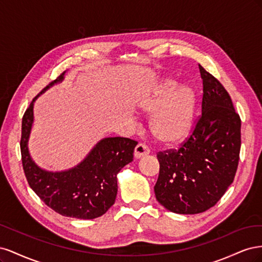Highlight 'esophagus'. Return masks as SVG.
Wrapping results in <instances>:
<instances>
[{"mask_svg": "<svg viewBox=\"0 0 262 262\" xmlns=\"http://www.w3.org/2000/svg\"><path fill=\"white\" fill-rule=\"evenodd\" d=\"M149 147L147 145H145L144 143H139L136 146V149H134V156L137 158H140L142 156H145L147 154H149Z\"/></svg>", "mask_w": 262, "mask_h": 262, "instance_id": "obj_1", "label": "esophagus"}]
</instances>
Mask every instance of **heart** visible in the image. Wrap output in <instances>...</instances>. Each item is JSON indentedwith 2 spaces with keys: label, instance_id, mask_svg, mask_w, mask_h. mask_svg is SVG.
I'll return each instance as SVG.
<instances>
[{
  "label": "heart",
  "instance_id": "1",
  "mask_svg": "<svg viewBox=\"0 0 262 262\" xmlns=\"http://www.w3.org/2000/svg\"><path fill=\"white\" fill-rule=\"evenodd\" d=\"M175 87L172 81L161 83L141 105L142 112L150 115L153 137L165 145L180 143L192 128L194 94L188 86Z\"/></svg>",
  "mask_w": 262,
  "mask_h": 262
}]
</instances>
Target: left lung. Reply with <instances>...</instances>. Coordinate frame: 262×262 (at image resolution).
Returning a JSON list of instances; mask_svg holds the SVG:
<instances>
[{"label": "left lung", "instance_id": "obj_1", "mask_svg": "<svg viewBox=\"0 0 262 262\" xmlns=\"http://www.w3.org/2000/svg\"><path fill=\"white\" fill-rule=\"evenodd\" d=\"M201 115L178 149L157 153V201L178 214L202 213L214 207L235 178L241 152V118L231 96L200 64Z\"/></svg>", "mask_w": 262, "mask_h": 262}]
</instances>
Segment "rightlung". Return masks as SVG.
<instances>
[{
  "instance_id": "1",
  "label": "right lung",
  "mask_w": 262,
  "mask_h": 262,
  "mask_svg": "<svg viewBox=\"0 0 262 262\" xmlns=\"http://www.w3.org/2000/svg\"><path fill=\"white\" fill-rule=\"evenodd\" d=\"M63 72L39 93L23 116L20 153L24 172L36 194L63 216L92 220L101 216L115 203L117 173L133 161L138 142L128 138H106L99 141L76 167L52 172L39 168L31 160L27 142L34 121V101L39 95L64 76Z\"/></svg>"
}]
</instances>
